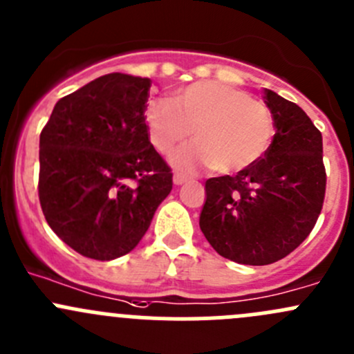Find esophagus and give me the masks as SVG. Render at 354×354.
<instances>
[{
	"label": "esophagus",
	"mask_w": 354,
	"mask_h": 354,
	"mask_svg": "<svg viewBox=\"0 0 354 354\" xmlns=\"http://www.w3.org/2000/svg\"><path fill=\"white\" fill-rule=\"evenodd\" d=\"M173 181H174V185H183V183H187V181H188V178L185 176V174H181V173H176V174H174Z\"/></svg>",
	"instance_id": "obj_1"
}]
</instances>
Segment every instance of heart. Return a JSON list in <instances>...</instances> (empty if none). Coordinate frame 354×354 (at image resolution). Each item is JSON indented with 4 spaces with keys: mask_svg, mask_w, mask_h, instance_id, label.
Returning a JSON list of instances; mask_svg holds the SVG:
<instances>
[{
    "mask_svg": "<svg viewBox=\"0 0 354 354\" xmlns=\"http://www.w3.org/2000/svg\"><path fill=\"white\" fill-rule=\"evenodd\" d=\"M145 124L160 154H171L195 135L198 144L174 157L178 167L214 166L224 174L253 166L274 135L272 113L262 101L243 88L214 80L178 88L173 102L152 99L145 108Z\"/></svg>",
    "mask_w": 354,
    "mask_h": 354,
    "instance_id": "b5f03b06",
    "label": "heart"
}]
</instances>
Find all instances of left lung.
I'll return each mask as SVG.
<instances>
[{
	"mask_svg": "<svg viewBox=\"0 0 354 354\" xmlns=\"http://www.w3.org/2000/svg\"><path fill=\"white\" fill-rule=\"evenodd\" d=\"M272 144L253 166L205 181L200 230L224 259L267 266L312 233L326 197L322 133L306 113L266 88Z\"/></svg>",
	"mask_w": 354,
	"mask_h": 354,
	"instance_id": "1",
	"label": "left lung"
}]
</instances>
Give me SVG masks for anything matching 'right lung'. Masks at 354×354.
Returning <instances> with one entry per match:
<instances>
[{"label": "right lung", "instance_id": "add662e5", "mask_svg": "<svg viewBox=\"0 0 354 354\" xmlns=\"http://www.w3.org/2000/svg\"><path fill=\"white\" fill-rule=\"evenodd\" d=\"M151 78L109 73L56 102L39 140V202L80 255L113 260L138 245L173 190L149 138Z\"/></svg>", "mask_w": 354, "mask_h": 354}]
</instances>
